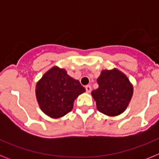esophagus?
Returning <instances> with one entry per match:
<instances>
[{
  "instance_id": "34e87169",
  "label": "esophagus",
  "mask_w": 159,
  "mask_h": 159,
  "mask_svg": "<svg viewBox=\"0 0 159 159\" xmlns=\"http://www.w3.org/2000/svg\"><path fill=\"white\" fill-rule=\"evenodd\" d=\"M85 89H86V92H88V93H89V92H91V91H92V87L90 86V85H87V86L85 87Z\"/></svg>"
}]
</instances>
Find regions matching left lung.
<instances>
[{
  "mask_svg": "<svg viewBox=\"0 0 159 159\" xmlns=\"http://www.w3.org/2000/svg\"><path fill=\"white\" fill-rule=\"evenodd\" d=\"M97 83L99 88L92 91V95L98 111L108 116L123 113L133 95V86L127 75L116 68L103 70Z\"/></svg>",
  "mask_w": 159,
  "mask_h": 159,
  "instance_id": "obj_1",
  "label": "left lung"
}]
</instances>
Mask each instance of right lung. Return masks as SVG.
<instances>
[{
	"label": "right lung",
	"mask_w": 159,
	"mask_h": 159,
	"mask_svg": "<svg viewBox=\"0 0 159 159\" xmlns=\"http://www.w3.org/2000/svg\"><path fill=\"white\" fill-rule=\"evenodd\" d=\"M85 91L80 81L69 76L64 69L55 66L38 81L36 95L42 111L58 119L72 110L75 99Z\"/></svg>",
	"instance_id": "1"
}]
</instances>
